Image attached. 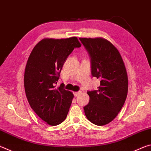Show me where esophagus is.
I'll use <instances>...</instances> for the list:
<instances>
[{
	"mask_svg": "<svg viewBox=\"0 0 151 151\" xmlns=\"http://www.w3.org/2000/svg\"><path fill=\"white\" fill-rule=\"evenodd\" d=\"M81 91H78V92H74V95H75V96H78L79 94H81Z\"/></svg>",
	"mask_w": 151,
	"mask_h": 151,
	"instance_id": "obj_1",
	"label": "esophagus"
}]
</instances>
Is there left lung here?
Wrapping results in <instances>:
<instances>
[{"instance_id": "8db88e82", "label": "left lung", "mask_w": 151, "mask_h": 151, "mask_svg": "<svg viewBox=\"0 0 151 151\" xmlns=\"http://www.w3.org/2000/svg\"><path fill=\"white\" fill-rule=\"evenodd\" d=\"M91 58L92 75L99 78L98 90L88 91L89 103L84 106L89 121L99 126L109 124L124 105L128 93V76L119 50L103 38H80Z\"/></svg>"}]
</instances>
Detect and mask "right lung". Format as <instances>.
Here are the masks:
<instances>
[{"instance_id": "obj_1", "label": "right lung", "mask_w": 151, "mask_h": 151, "mask_svg": "<svg viewBox=\"0 0 151 151\" xmlns=\"http://www.w3.org/2000/svg\"><path fill=\"white\" fill-rule=\"evenodd\" d=\"M81 47L77 37L44 39L36 45L24 71L25 93L30 106L51 126L65 121L74 95L62 83L56 88L64 63L75 48Z\"/></svg>"}]
</instances>
